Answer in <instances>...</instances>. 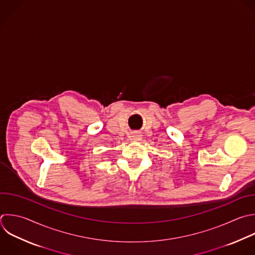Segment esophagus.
I'll return each instance as SVG.
<instances>
[{
  "instance_id": "34e87169",
  "label": "esophagus",
  "mask_w": 255,
  "mask_h": 255,
  "mask_svg": "<svg viewBox=\"0 0 255 255\" xmlns=\"http://www.w3.org/2000/svg\"><path fill=\"white\" fill-rule=\"evenodd\" d=\"M131 137H132V139H133V140H139V139L141 138V135H140L139 133L135 132V133H133V134L131 135Z\"/></svg>"
}]
</instances>
